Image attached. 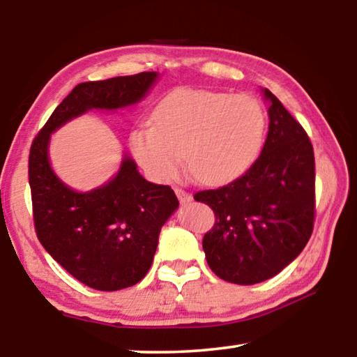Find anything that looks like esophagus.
Here are the masks:
<instances>
[{"instance_id":"esophagus-1","label":"esophagus","mask_w":357,"mask_h":357,"mask_svg":"<svg viewBox=\"0 0 357 357\" xmlns=\"http://www.w3.org/2000/svg\"><path fill=\"white\" fill-rule=\"evenodd\" d=\"M174 193H176L178 200H179L181 203H189V202L192 200L190 193L185 192L184 189H179V187H176V189H174Z\"/></svg>"}]
</instances>
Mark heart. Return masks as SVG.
Masks as SVG:
<instances>
[{
  "instance_id": "obj_1",
  "label": "heart",
  "mask_w": 357,
  "mask_h": 357,
  "mask_svg": "<svg viewBox=\"0 0 357 357\" xmlns=\"http://www.w3.org/2000/svg\"><path fill=\"white\" fill-rule=\"evenodd\" d=\"M154 124L130 134V148L151 178L172 181L181 167L206 185L231 183L257 160L266 110L250 96L178 89L157 105Z\"/></svg>"
}]
</instances>
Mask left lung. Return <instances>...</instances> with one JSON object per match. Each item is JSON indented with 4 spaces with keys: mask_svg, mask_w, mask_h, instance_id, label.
<instances>
[{
    "mask_svg": "<svg viewBox=\"0 0 357 357\" xmlns=\"http://www.w3.org/2000/svg\"><path fill=\"white\" fill-rule=\"evenodd\" d=\"M269 130L258 159L243 176L193 198L214 211L203 238L213 273L222 280L253 285L271 279L309 243L315 220V155L310 138L275 96Z\"/></svg>",
    "mask_w": 357,
    "mask_h": 357,
    "instance_id": "left-lung-1",
    "label": "left lung"
}]
</instances>
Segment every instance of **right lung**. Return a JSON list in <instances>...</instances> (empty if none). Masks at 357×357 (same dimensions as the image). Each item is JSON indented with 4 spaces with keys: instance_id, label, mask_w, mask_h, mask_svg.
Wrapping results in <instances>:
<instances>
[{
    "instance_id": "add662e5",
    "label": "right lung",
    "mask_w": 357,
    "mask_h": 357,
    "mask_svg": "<svg viewBox=\"0 0 357 357\" xmlns=\"http://www.w3.org/2000/svg\"><path fill=\"white\" fill-rule=\"evenodd\" d=\"M157 72L80 83L33 140L28 176L36 234L53 259L84 285L116 291L140 282L153 264L159 233L179 202L170 185L148 183L124 155L119 172L91 192H75L50 167V134L93 108L134 105Z\"/></svg>"
}]
</instances>
